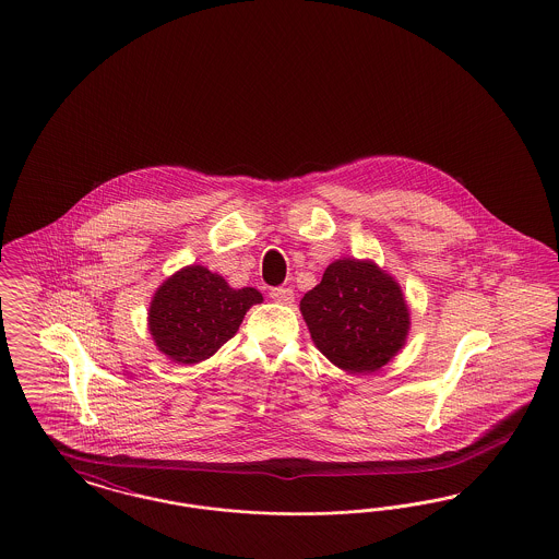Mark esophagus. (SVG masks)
Instances as JSON below:
<instances>
[{"label": "esophagus", "instance_id": "34e87169", "mask_svg": "<svg viewBox=\"0 0 559 559\" xmlns=\"http://www.w3.org/2000/svg\"><path fill=\"white\" fill-rule=\"evenodd\" d=\"M270 297L278 304H285V306H290L293 299H295L293 289H289V287H274V289H270Z\"/></svg>", "mask_w": 559, "mask_h": 559}]
</instances>
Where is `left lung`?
I'll list each match as a JSON object with an SVG mask.
<instances>
[{"mask_svg": "<svg viewBox=\"0 0 559 559\" xmlns=\"http://www.w3.org/2000/svg\"><path fill=\"white\" fill-rule=\"evenodd\" d=\"M313 345L352 374L374 372L407 338L409 308L391 274L368 260H336L299 304Z\"/></svg>", "mask_w": 559, "mask_h": 559, "instance_id": "8db88e82", "label": "left lung"}]
</instances>
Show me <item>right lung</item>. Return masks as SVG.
Wrapping results in <instances>:
<instances>
[{
    "label": "right lung",
    "instance_id": "1",
    "mask_svg": "<svg viewBox=\"0 0 559 559\" xmlns=\"http://www.w3.org/2000/svg\"><path fill=\"white\" fill-rule=\"evenodd\" d=\"M262 301L253 287L233 289L221 274L187 266L162 283L150 306L157 349L177 364L214 356L239 331L247 310Z\"/></svg>",
    "mask_w": 559,
    "mask_h": 559
}]
</instances>
